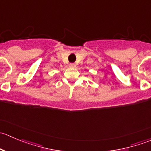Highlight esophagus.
<instances>
[{
  "instance_id": "obj_1",
  "label": "esophagus",
  "mask_w": 151,
  "mask_h": 151,
  "mask_svg": "<svg viewBox=\"0 0 151 151\" xmlns=\"http://www.w3.org/2000/svg\"><path fill=\"white\" fill-rule=\"evenodd\" d=\"M69 67H71V68H74V67H76V64H75V63H70Z\"/></svg>"
}]
</instances>
